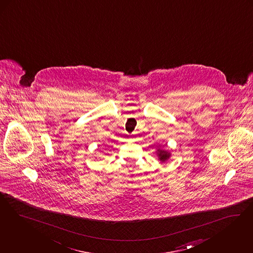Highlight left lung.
<instances>
[{
	"mask_svg": "<svg viewBox=\"0 0 253 253\" xmlns=\"http://www.w3.org/2000/svg\"><path fill=\"white\" fill-rule=\"evenodd\" d=\"M158 155H159V157H160V160H162V161H166L169 157V153L168 152H166V151H162V150H158Z\"/></svg>",
	"mask_w": 253,
	"mask_h": 253,
	"instance_id": "1",
	"label": "left lung"
}]
</instances>
